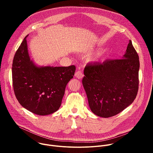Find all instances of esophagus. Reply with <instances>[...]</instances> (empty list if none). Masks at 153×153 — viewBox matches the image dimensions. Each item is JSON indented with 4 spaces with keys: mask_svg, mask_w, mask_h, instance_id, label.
I'll list each match as a JSON object with an SVG mask.
<instances>
[{
    "mask_svg": "<svg viewBox=\"0 0 153 153\" xmlns=\"http://www.w3.org/2000/svg\"><path fill=\"white\" fill-rule=\"evenodd\" d=\"M74 76L77 78V79H82L83 77V74L81 71H77L75 73Z\"/></svg>",
    "mask_w": 153,
    "mask_h": 153,
    "instance_id": "34e87169",
    "label": "esophagus"
}]
</instances>
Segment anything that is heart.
Returning <instances> with one entry per match:
<instances>
[{
    "label": "heart",
    "instance_id": "b5f03b06",
    "mask_svg": "<svg viewBox=\"0 0 153 153\" xmlns=\"http://www.w3.org/2000/svg\"><path fill=\"white\" fill-rule=\"evenodd\" d=\"M101 56H102V53L97 54H96L95 56H93V57L90 59V61H91V62H97V61H98V60L100 59Z\"/></svg>",
    "mask_w": 153,
    "mask_h": 153
}]
</instances>
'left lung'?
<instances>
[{"instance_id":"1","label":"left lung","mask_w":153,"mask_h":153,"mask_svg":"<svg viewBox=\"0 0 153 153\" xmlns=\"http://www.w3.org/2000/svg\"><path fill=\"white\" fill-rule=\"evenodd\" d=\"M139 59L129 40L122 59L86 65L82 84L94 114L112 117L133 102L139 88Z\"/></svg>"}]
</instances>
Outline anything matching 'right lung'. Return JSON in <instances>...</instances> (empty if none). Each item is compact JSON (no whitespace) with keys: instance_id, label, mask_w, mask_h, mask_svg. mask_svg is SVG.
<instances>
[{"instance_id":"obj_1","label":"right lung","mask_w":153,"mask_h":153,"mask_svg":"<svg viewBox=\"0 0 153 153\" xmlns=\"http://www.w3.org/2000/svg\"><path fill=\"white\" fill-rule=\"evenodd\" d=\"M27 36L13 59L14 94L19 103L27 110L40 116L48 115L59 109L65 88L73 78L76 67L37 66L29 56Z\"/></svg>"}]
</instances>
